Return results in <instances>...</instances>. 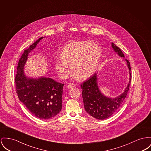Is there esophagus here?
<instances>
[{
  "mask_svg": "<svg viewBox=\"0 0 151 151\" xmlns=\"http://www.w3.org/2000/svg\"><path fill=\"white\" fill-rule=\"evenodd\" d=\"M76 86V85H74V84H73V83H70V84H69L68 85V88H74V87H75Z\"/></svg>",
  "mask_w": 151,
  "mask_h": 151,
  "instance_id": "obj_1",
  "label": "esophagus"
}]
</instances>
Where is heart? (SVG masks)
<instances>
[{
  "mask_svg": "<svg viewBox=\"0 0 151 151\" xmlns=\"http://www.w3.org/2000/svg\"><path fill=\"white\" fill-rule=\"evenodd\" d=\"M102 54L98 45L91 41L71 43L64 47L60 52L61 60H55L54 67L62 78L68 74L69 66L76 78L83 80L90 77L96 70Z\"/></svg>",
  "mask_w": 151,
  "mask_h": 151,
  "instance_id": "heart-1",
  "label": "heart"
}]
</instances>
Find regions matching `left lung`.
<instances>
[{"label": "left lung", "instance_id": "8db88e82", "mask_svg": "<svg viewBox=\"0 0 151 151\" xmlns=\"http://www.w3.org/2000/svg\"><path fill=\"white\" fill-rule=\"evenodd\" d=\"M111 47L120 57H125L120 49L113 43H111ZM125 60L129 70V81L125 91L118 97L110 98L102 94L98 86L97 73L81 85L84 108L91 116L99 120H104L111 117L120 108L129 91L132 78L130 63L126 59Z\"/></svg>", "mask_w": 151, "mask_h": 151}]
</instances>
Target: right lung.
Segmentation results:
<instances>
[{
    "label": "right lung",
    "mask_w": 151,
    "mask_h": 151,
    "mask_svg": "<svg viewBox=\"0 0 151 151\" xmlns=\"http://www.w3.org/2000/svg\"><path fill=\"white\" fill-rule=\"evenodd\" d=\"M43 38L40 37L24 51L18 62L15 81L19 100L32 114L40 119L47 120L57 115L62 109L64 84L45 77L29 78L24 73L29 54Z\"/></svg>",
    "instance_id": "add662e5"
}]
</instances>
